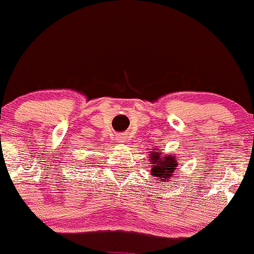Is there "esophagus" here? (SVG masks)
I'll return each mask as SVG.
<instances>
[{
  "label": "esophagus",
  "instance_id": "obj_1",
  "mask_svg": "<svg viewBox=\"0 0 254 254\" xmlns=\"http://www.w3.org/2000/svg\"><path fill=\"white\" fill-rule=\"evenodd\" d=\"M116 141L119 144H122V142H126V134L120 133V134H116Z\"/></svg>",
  "mask_w": 254,
  "mask_h": 254
}]
</instances>
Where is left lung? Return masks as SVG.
Masks as SVG:
<instances>
[{
	"label": "left lung",
	"mask_w": 254,
	"mask_h": 254,
	"mask_svg": "<svg viewBox=\"0 0 254 254\" xmlns=\"http://www.w3.org/2000/svg\"><path fill=\"white\" fill-rule=\"evenodd\" d=\"M153 152L150 153L151 170L150 174L153 176L154 180L160 181L162 183H169L175 177L176 169H177L180 159L176 154H163V152L158 148H152Z\"/></svg>",
	"instance_id": "obj_1"
}]
</instances>
